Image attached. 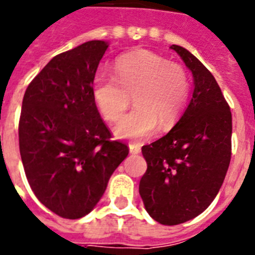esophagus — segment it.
<instances>
[{"label": "esophagus", "mask_w": 255, "mask_h": 255, "mask_svg": "<svg viewBox=\"0 0 255 255\" xmlns=\"http://www.w3.org/2000/svg\"><path fill=\"white\" fill-rule=\"evenodd\" d=\"M129 149L131 154H138V153H140V145H139V144L131 143L129 144Z\"/></svg>", "instance_id": "1"}]
</instances>
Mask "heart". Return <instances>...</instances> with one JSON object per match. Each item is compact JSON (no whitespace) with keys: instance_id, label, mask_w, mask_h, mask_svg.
<instances>
[{"instance_id":"heart-1","label":"heart","mask_w":255,"mask_h":255,"mask_svg":"<svg viewBox=\"0 0 255 255\" xmlns=\"http://www.w3.org/2000/svg\"><path fill=\"white\" fill-rule=\"evenodd\" d=\"M112 76L98 74L92 83V97L102 117L117 121L134 100V111L115 125L120 139L148 138L159 126L167 131L179 121L190 98L185 69L167 58L140 49L114 62Z\"/></svg>"}]
</instances>
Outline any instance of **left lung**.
Masks as SVG:
<instances>
[{"instance_id":"1","label":"left lung","mask_w":255,"mask_h":255,"mask_svg":"<svg viewBox=\"0 0 255 255\" xmlns=\"http://www.w3.org/2000/svg\"><path fill=\"white\" fill-rule=\"evenodd\" d=\"M170 48L193 74L194 91L176 125L141 148L148 168L139 184L150 217L167 226L197 217L213 202L229 168L233 134L231 111L215 76L184 47Z\"/></svg>"}]
</instances>
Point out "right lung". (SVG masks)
Wrapping results in <instances>:
<instances>
[{
    "mask_svg": "<svg viewBox=\"0 0 255 255\" xmlns=\"http://www.w3.org/2000/svg\"><path fill=\"white\" fill-rule=\"evenodd\" d=\"M108 43L89 40L49 61L22 98L19 147L35 197L60 217L76 220L100 202L108 180L129 154L110 140L92 97Z\"/></svg>",
    "mask_w": 255,
    "mask_h": 255,
    "instance_id": "add662e5",
    "label": "right lung"
}]
</instances>
